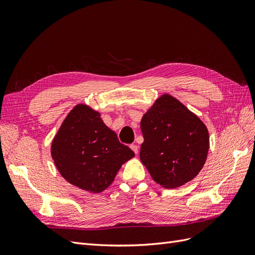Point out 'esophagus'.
Segmentation results:
<instances>
[{"label":"esophagus","instance_id":"34e87169","mask_svg":"<svg viewBox=\"0 0 255 255\" xmlns=\"http://www.w3.org/2000/svg\"><path fill=\"white\" fill-rule=\"evenodd\" d=\"M130 149L134 151L135 154L138 153V145L137 144H130Z\"/></svg>","mask_w":255,"mask_h":255}]
</instances>
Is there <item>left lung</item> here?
I'll return each mask as SVG.
<instances>
[{
  "label": "left lung",
  "instance_id": "8db88e82",
  "mask_svg": "<svg viewBox=\"0 0 255 255\" xmlns=\"http://www.w3.org/2000/svg\"><path fill=\"white\" fill-rule=\"evenodd\" d=\"M140 128V160L161 187L183 186L201 171L210 135L203 121L179 100L161 95L142 116Z\"/></svg>",
  "mask_w": 255,
  "mask_h": 255
}]
</instances>
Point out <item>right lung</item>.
I'll use <instances>...</instances> for the list:
<instances>
[{"mask_svg": "<svg viewBox=\"0 0 255 255\" xmlns=\"http://www.w3.org/2000/svg\"><path fill=\"white\" fill-rule=\"evenodd\" d=\"M51 155L64 179L92 194L111 186L121 166L135 156L101 115L78 104L67 115L51 144Z\"/></svg>", "mask_w": 255, "mask_h": 255, "instance_id": "1", "label": "right lung"}]
</instances>
